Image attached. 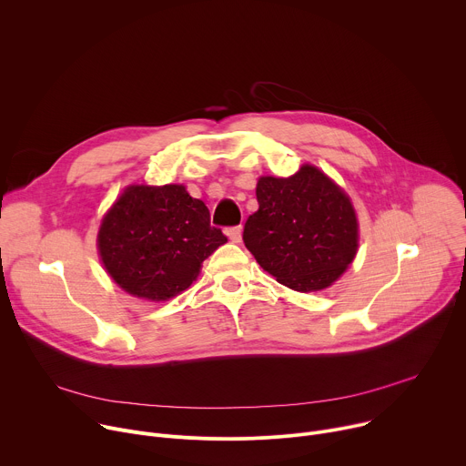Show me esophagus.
Segmentation results:
<instances>
[{
  "label": "esophagus",
  "instance_id": "obj_1",
  "mask_svg": "<svg viewBox=\"0 0 466 466\" xmlns=\"http://www.w3.org/2000/svg\"><path fill=\"white\" fill-rule=\"evenodd\" d=\"M227 236L232 243H241V228L239 227H234V228H228L227 230Z\"/></svg>",
  "mask_w": 466,
  "mask_h": 466
}]
</instances>
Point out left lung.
Masks as SVG:
<instances>
[{"label": "left lung", "mask_w": 466, "mask_h": 466, "mask_svg": "<svg viewBox=\"0 0 466 466\" xmlns=\"http://www.w3.org/2000/svg\"><path fill=\"white\" fill-rule=\"evenodd\" d=\"M256 198L259 208L247 219L243 241L259 268L300 293L334 286L360 248L349 193L304 164L291 177H259Z\"/></svg>", "instance_id": "obj_1"}]
</instances>
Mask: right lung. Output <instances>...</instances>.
<instances>
[{
    "mask_svg": "<svg viewBox=\"0 0 466 466\" xmlns=\"http://www.w3.org/2000/svg\"><path fill=\"white\" fill-rule=\"evenodd\" d=\"M227 238L184 184H128L101 219L97 254L125 293L164 302L187 289Z\"/></svg>",
    "mask_w": 466,
    "mask_h": 466,
    "instance_id": "1",
    "label": "right lung"
}]
</instances>
